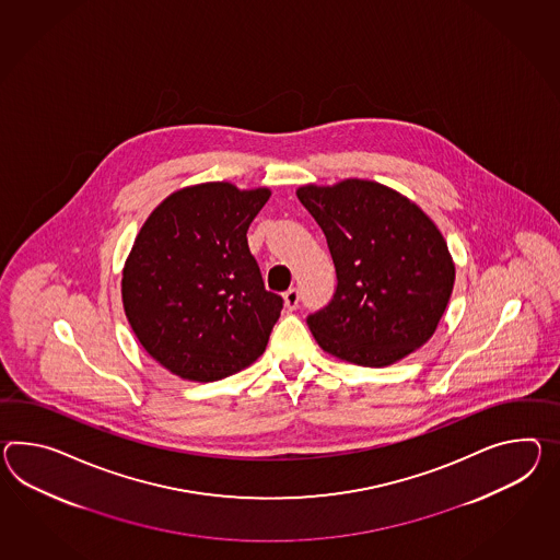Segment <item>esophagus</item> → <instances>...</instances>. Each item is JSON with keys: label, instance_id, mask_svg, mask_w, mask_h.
Returning <instances> with one entry per match:
<instances>
[{"label": "esophagus", "instance_id": "esophagus-1", "mask_svg": "<svg viewBox=\"0 0 560 560\" xmlns=\"http://www.w3.org/2000/svg\"><path fill=\"white\" fill-rule=\"evenodd\" d=\"M283 301H285L287 310H295L300 305V291L295 287H291L289 291L283 293Z\"/></svg>", "mask_w": 560, "mask_h": 560}]
</instances>
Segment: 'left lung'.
<instances>
[{"label": "left lung", "instance_id": "8db88e82", "mask_svg": "<svg viewBox=\"0 0 560 560\" xmlns=\"http://www.w3.org/2000/svg\"><path fill=\"white\" fill-rule=\"evenodd\" d=\"M328 241L338 287L307 317L319 348L369 369L390 366L435 334L455 283V262L419 206L372 179L298 188Z\"/></svg>", "mask_w": 560, "mask_h": 560}]
</instances>
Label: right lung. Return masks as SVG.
Here are the masks:
<instances>
[{"instance_id":"add662e5","label":"right lung","mask_w":560,"mask_h":560,"mask_svg":"<svg viewBox=\"0 0 560 560\" xmlns=\"http://www.w3.org/2000/svg\"><path fill=\"white\" fill-rule=\"evenodd\" d=\"M269 196L194 184L137 232L121 277L125 315L145 352L184 381L226 378L267 348L283 300L262 285L246 231Z\"/></svg>"}]
</instances>
